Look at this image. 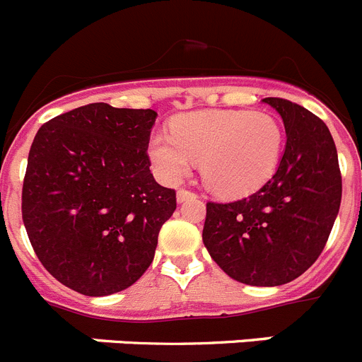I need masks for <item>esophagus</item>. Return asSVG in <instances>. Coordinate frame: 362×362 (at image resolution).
I'll use <instances>...</instances> for the list:
<instances>
[{"label": "esophagus", "instance_id": "1", "mask_svg": "<svg viewBox=\"0 0 362 362\" xmlns=\"http://www.w3.org/2000/svg\"><path fill=\"white\" fill-rule=\"evenodd\" d=\"M189 198H197V192L191 191V189H185V187H180L177 191V200L178 202H185L189 200Z\"/></svg>", "mask_w": 362, "mask_h": 362}]
</instances>
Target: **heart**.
Masks as SVG:
<instances>
[{
    "label": "heart",
    "mask_w": 362,
    "mask_h": 362,
    "mask_svg": "<svg viewBox=\"0 0 362 362\" xmlns=\"http://www.w3.org/2000/svg\"><path fill=\"white\" fill-rule=\"evenodd\" d=\"M284 130L268 112L200 110L175 117L171 135H155L150 155L158 175L175 184L200 162L205 184L221 197H241L273 177Z\"/></svg>",
    "instance_id": "obj_1"
}]
</instances>
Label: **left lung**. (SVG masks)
Masks as SVG:
<instances>
[{
	"instance_id": "left-lung-1",
	"label": "left lung",
	"mask_w": 362,
	"mask_h": 362,
	"mask_svg": "<svg viewBox=\"0 0 362 362\" xmlns=\"http://www.w3.org/2000/svg\"><path fill=\"white\" fill-rule=\"evenodd\" d=\"M286 127L273 177L241 200L207 202L204 245L216 264L248 286H282L320 257L341 205V171L327 124L284 98H264Z\"/></svg>"
}]
</instances>
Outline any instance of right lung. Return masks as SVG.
Instances as JSON below:
<instances>
[{"label": "right lung", "instance_id": "1", "mask_svg": "<svg viewBox=\"0 0 362 362\" xmlns=\"http://www.w3.org/2000/svg\"><path fill=\"white\" fill-rule=\"evenodd\" d=\"M157 112L89 103L37 132L23 182V223L42 266L86 296L123 291L153 261L177 209L157 184L148 143Z\"/></svg>", "mask_w": 362, "mask_h": 362}]
</instances>
